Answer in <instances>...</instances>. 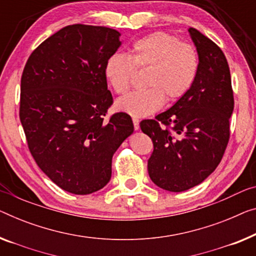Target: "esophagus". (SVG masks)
<instances>
[{"mask_svg": "<svg viewBox=\"0 0 256 256\" xmlns=\"http://www.w3.org/2000/svg\"><path fill=\"white\" fill-rule=\"evenodd\" d=\"M132 120H133V125H134V130H139V120L136 117H133L132 118Z\"/></svg>", "mask_w": 256, "mask_h": 256, "instance_id": "obj_1", "label": "esophagus"}]
</instances>
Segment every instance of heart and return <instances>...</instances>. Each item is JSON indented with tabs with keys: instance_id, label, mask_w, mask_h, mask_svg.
Masks as SVG:
<instances>
[{
	"instance_id": "obj_1",
	"label": "heart",
	"mask_w": 256,
	"mask_h": 256,
	"mask_svg": "<svg viewBox=\"0 0 256 256\" xmlns=\"http://www.w3.org/2000/svg\"><path fill=\"white\" fill-rule=\"evenodd\" d=\"M200 60L196 47L166 32H154L132 44L128 56L110 55L104 76L117 94L131 87L136 70L148 68L144 85L117 101V108L134 117L158 112L164 104L176 102L192 88L199 74Z\"/></svg>"
}]
</instances>
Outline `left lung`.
<instances>
[{
  "label": "left lung",
  "mask_w": 256,
  "mask_h": 256,
  "mask_svg": "<svg viewBox=\"0 0 256 256\" xmlns=\"http://www.w3.org/2000/svg\"><path fill=\"white\" fill-rule=\"evenodd\" d=\"M188 32L200 60L196 82L166 112L140 122L141 131L154 144L148 174L155 185L170 192L199 185L220 164L230 139L234 106L222 49L198 30Z\"/></svg>",
  "instance_id": "obj_1"
}]
</instances>
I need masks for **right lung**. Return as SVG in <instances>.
<instances>
[{
  "label": "right lung",
  "instance_id": "obj_1",
  "mask_svg": "<svg viewBox=\"0 0 256 256\" xmlns=\"http://www.w3.org/2000/svg\"><path fill=\"white\" fill-rule=\"evenodd\" d=\"M120 36L104 26H66L34 49L22 71L19 118L28 150L68 193L104 188L114 154L134 131L126 112L104 120L114 102L104 64Z\"/></svg>",
  "mask_w": 256,
  "mask_h": 256
}]
</instances>
